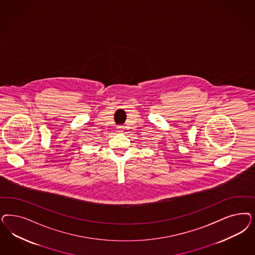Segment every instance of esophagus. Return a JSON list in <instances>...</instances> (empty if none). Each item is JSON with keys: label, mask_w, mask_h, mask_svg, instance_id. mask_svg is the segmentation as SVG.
I'll list each match as a JSON object with an SVG mask.
<instances>
[{"label": "esophagus", "mask_w": 255, "mask_h": 255, "mask_svg": "<svg viewBox=\"0 0 255 255\" xmlns=\"http://www.w3.org/2000/svg\"><path fill=\"white\" fill-rule=\"evenodd\" d=\"M117 129H118V131L119 132H124L125 131V127H122V126H119V127L117 128Z\"/></svg>", "instance_id": "esophagus-1"}]
</instances>
